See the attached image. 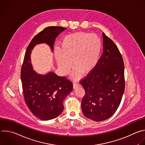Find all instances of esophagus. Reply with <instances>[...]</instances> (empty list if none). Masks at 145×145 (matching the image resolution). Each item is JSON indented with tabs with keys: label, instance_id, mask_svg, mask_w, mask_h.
I'll return each mask as SVG.
<instances>
[{
	"label": "esophagus",
	"instance_id": "1",
	"mask_svg": "<svg viewBox=\"0 0 145 145\" xmlns=\"http://www.w3.org/2000/svg\"><path fill=\"white\" fill-rule=\"evenodd\" d=\"M79 86V84L77 83V82H74L73 84V88H77V87Z\"/></svg>",
	"mask_w": 145,
	"mask_h": 145
}]
</instances>
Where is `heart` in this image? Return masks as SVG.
I'll return each instance as SVG.
<instances>
[{
	"instance_id": "b5f03b06",
	"label": "heart",
	"mask_w": 145,
	"mask_h": 145,
	"mask_svg": "<svg viewBox=\"0 0 145 145\" xmlns=\"http://www.w3.org/2000/svg\"><path fill=\"white\" fill-rule=\"evenodd\" d=\"M102 41L96 34L80 31L65 37L56 49L54 56L61 71L68 74L73 66L72 78L79 79L82 73L87 74L96 68L101 53Z\"/></svg>"
}]
</instances>
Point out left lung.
Returning <instances> with one entry per match:
<instances>
[{
    "mask_svg": "<svg viewBox=\"0 0 145 145\" xmlns=\"http://www.w3.org/2000/svg\"><path fill=\"white\" fill-rule=\"evenodd\" d=\"M103 51L94 70L80 82L86 93L82 99L84 115L96 121L110 118L117 110L125 91V66L113 41L104 33Z\"/></svg>",
    "mask_w": 145,
    "mask_h": 145,
    "instance_id": "obj_1",
    "label": "left lung"
}]
</instances>
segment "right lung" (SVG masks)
Listing matches in <instances>:
<instances>
[{
    "instance_id": "right-lung-1",
    "label": "right lung",
    "mask_w": 145,
    "mask_h": 145,
    "mask_svg": "<svg viewBox=\"0 0 145 145\" xmlns=\"http://www.w3.org/2000/svg\"><path fill=\"white\" fill-rule=\"evenodd\" d=\"M67 29L49 26L37 34L29 45L21 68L20 77L26 104L38 118L48 120L58 116L64 110L63 101L73 89L72 82L53 72L40 74L31 63V52L36 44L45 43L53 51L56 37Z\"/></svg>"
}]
</instances>
